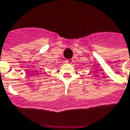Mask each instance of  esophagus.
Listing matches in <instances>:
<instances>
[{
	"instance_id": "34e87169",
	"label": "esophagus",
	"mask_w": 130,
	"mask_h": 130,
	"mask_svg": "<svg viewBox=\"0 0 130 130\" xmlns=\"http://www.w3.org/2000/svg\"><path fill=\"white\" fill-rule=\"evenodd\" d=\"M73 60L72 59H68V60H67V61L66 62H68V63H69V64H72V62H73Z\"/></svg>"
}]
</instances>
